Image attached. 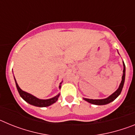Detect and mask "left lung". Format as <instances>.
<instances>
[{
	"mask_svg": "<svg viewBox=\"0 0 135 135\" xmlns=\"http://www.w3.org/2000/svg\"><path fill=\"white\" fill-rule=\"evenodd\" d=\"M123 65H124V70H123V75H122V81L121 83H120V86H119V88L117 89L116 91H115L114 93L111 95L110 96L108 97V98L103 99H86L84 98V99L85 101H88L89 103H92V104L94 105H105L109 103L110 102L113 101L114 100H115V99L118 97L120 95V94L121 93V91L122 90V88H123L124 84V80H125V65L123 61Z\"/></svg>",
	"mask_w": 135,
	"mask_h": 135,
	"instance_id": "1",
	"label": "left lung"
}]
</instances>
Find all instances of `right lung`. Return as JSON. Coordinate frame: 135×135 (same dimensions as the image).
<instances>
[{
	"instance_id": "add662e5",
	"label": "right lung",
	"mask_w": 135,
	"mask_h": 135,
	"mask_svg": "<svg viewBox=\"0 0 135 135\" xmlns=\"http://www.w3.org/2000/svg\"><path fill=\"white\" fill-rule=\"evenodd\" d=\"M15 84H16L17 89V90H18L20 96L26 102H27L30 104L32 105L37 106V107H41V108L42 107H47V106H49L53 104V103H55L56 101H57V99H58V97H59V95H56L55 97H54L53 98L49 99H39L36 98V97L33 96L31 94L27 93L26 92L21 90L20 88V86H18V84H17V83L15 78ZM59 88H61V86H59Z\"/></svg>"
}]
</instances>
